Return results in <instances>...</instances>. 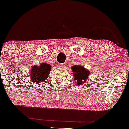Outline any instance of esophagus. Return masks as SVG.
I'll use <instances>...</instances> for the list:
<instances>
[{
  "instance_id": "obj_1",
  "label": "esophagus",
  "mask_w": 129,
  "mask_h": 129,
  "mask_svg": "<svg viewBox=\"0 0 129 129\" xmlns=\"http://www.w3.org/2000/svg\"><path fill=\"white\" fill-rule=\"evenodd\" d=\"M58 67H59V68L64 67V64H63V63H59V64H58Z\"/></svg>"
}]
</instances>
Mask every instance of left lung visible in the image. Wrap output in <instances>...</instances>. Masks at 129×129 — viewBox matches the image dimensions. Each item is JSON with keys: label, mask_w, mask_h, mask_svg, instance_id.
<instances>
[{"label": "left lung", "mask_w": 129, "mask_h": 129, "mask_svg": "<svg viewBox=\"0 0 129 129\" xmlns=\"http://www.w3.org/2000/svg\"><path fill=\"white\" fill-rule=\"evenodd\" d=\"M72 70L73 73V79L78 86H82L83 83H86L90 75L89 70L81 65L72 66Z\"/></svg>", "instance_id": "8db88e82"}]
</instances>
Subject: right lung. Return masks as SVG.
I'll return each mask as SVG.
<instances>
[{"label":"right lung","mask_w":129,"mask_h":129,"mask_svg":"<svg viewBox=\"0 0 129 129\" xmlns=\"http://www.w3.org/2000/svg\"><path fill=\"white\" fill-rule=\"evenodd\" d=\"M51 69V66L45 62L32 66L30 71L31 80L36 84H42L48 77Z\"/></svg>","instance_id":"obj_1"}]
</instances>
